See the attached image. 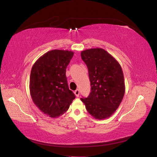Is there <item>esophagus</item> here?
<instances>
[{
    "label": "esophagus",
    "mask_w": 157,
    "mask_h": 157,
    "mask_svg": "<svg viewBox=\"0 0 157 157\" xmlns=\"http://www.w3.org/2000/svg\"><path fill=\"white\" fill-rule=\"evenodd\" d=\"M74 94H75V96L76 97H79V90H78V89H77L76 90H75V92H74Z\"/></svg>",
    "instance_id": "34e87169"
}]
</instances>
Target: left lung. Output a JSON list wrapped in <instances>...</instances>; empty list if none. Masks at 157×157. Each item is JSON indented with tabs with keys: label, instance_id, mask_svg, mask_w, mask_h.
Segmentation results:
<instances>
[{
	"label": "left lung",
	"instance_id": "left-lung-1",
	"mask_svg": "<svg viewBox=\"0 0 157 157\" xmlns=\"http://www.w3.org/2000/svg\"><path fill=\"white\" fill-rule=\"evenodd\" d=\"M86 64L91 93L81 101L95 119L109 118L121 103L125 93L123 71L121 64L102 48H91L81 52Z\"/></svg>",
	"mask_w": 157,
	"mask_h": 157
}]
</instances>
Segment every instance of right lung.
Returning <instances> with one entry per match:
<instances>
[{
    "mask_svg": "<svg viewBox=\"0 0 157 157\" xmlns=\"http://www.w3.org/2000/svg\"><path fill=\"white\" fill-rule=\"evenodd\" d=\"M74 52L53 50L39 57L32 67L30 93L35 105L50 118H58L69 109L75 94L69 90L66 69Z\"/></svg>",
    "mask_w": 157,
    "mask_h": 157,
    "instance_id": "obj_1",
    "label": "right lung"
}]
</instances>
